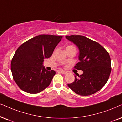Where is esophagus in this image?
I'll list each match as a JSON object with an SVG mask.
<instances>
[{"label": "esophagus", "mask_w": 122, "mask_h": 122, "mask_svg": "<svg viewBox=\"0 0 122 122\" xmlns=\"http://www.w3.org/2000/svg\"><path fill=\"white\" fill-rule=\"evenodd\" d=\"M61 72L62 74H63V75H66V74L67 73L66 72V71H61Z\"/></svg>", "instance_id": "1"}]
</instances>
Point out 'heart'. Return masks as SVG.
I'll use <instances>...</instances> for the list:
<instances>
[{
	"instance_id": "obj_1",
	"label": "heart",
	"mask_w": 122,
	"mask_h": 122,
	"mask_svg": "<svg viewBox=\"0 0 122 122\" xmlns=\"http://www.w3.org/2000/svg\"><path fill=\"white\" fill-rule=\"evenodd\" d=\"M71 46H72V45H70V46H67V47H71Z\"/></svg>"
}]
</instances>
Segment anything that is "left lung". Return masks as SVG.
I'll list each match as a JSON object with an SVG mask.
<instances>
[{"mask_svg":"<svg viewBox=\"0 0 122 122\" xmlns=\"http://www.w3.org/2000/svg\"><path fill=\"white\" fill-rule=\"evenodd\" d=\"M80 50V61L75 68L83 74L75 76V80L68 86L77 94L88 96L100 90L106 84L111 72L109 54L98 42L82 35L66 36Z\"/></svg>","mask_w":122,"mask_h":122,"instance_id":"left-lung-1","label":"left lung"}]
</instances>
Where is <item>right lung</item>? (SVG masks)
Returning a JSON list of instances; mask_svg holds the SVG:
<instances>
[{"instance_id": "obj_1", "label": "right lung", "mask_w": 122, "mask_h": 122, "mask_svg": "<svg viewBox=\"0 0 122 122\" xmlns=\"http://www.w3.org/2000/svg\"><path fill=\"white\" fill-rule=\"evenodd\" d=\"M63 36L40 35L23 43L17 49L11 61L13 78L22 90L37 94L47 87L55 72L42 66L45 58L53 54Z\"/></svg>"}]
</instances>
